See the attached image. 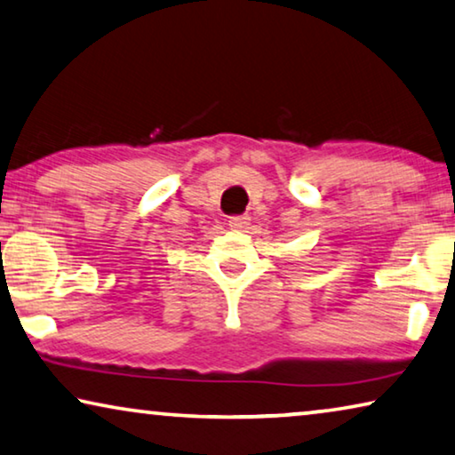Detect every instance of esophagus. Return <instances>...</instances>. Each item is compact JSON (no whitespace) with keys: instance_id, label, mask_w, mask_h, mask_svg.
<instances>
[{"instance_id":"34e87169","label":"esophagus","mask_w":455,"mask_h":455,"mask_svg":"<svg viewBox=\"0 0 455 455\" xmlns=\"http://www.w3.org/2000/svg\"><path fill=\"white\" fill-rule=\"evenodd\" d=\"M249 216H245V214H241V216H230L228 219V227L233 228V230H243V228H247L249 227Z\"/></svg>"}]
</instances>
